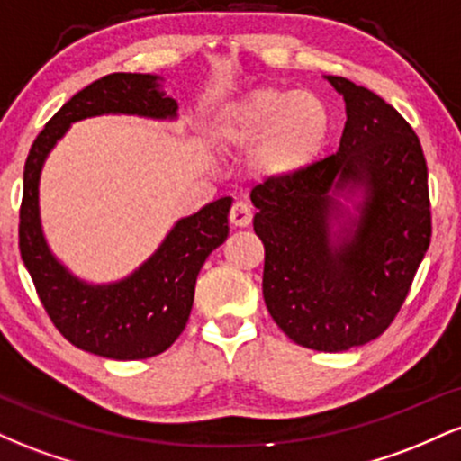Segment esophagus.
Here are the masks:
<instances>
[{
  "label": "esophagus",
  "mask_w": 461,
  "mask_h": 461,
  "mask_svg": "<svg viewBox=\"0 0 461 461\" xmlns=\"http://www.w3.org/2000/svg\"><path fill=\"white\" fill-rule=\"evenodd\" d=\"M253 214H251V208L245 203V201H236L234 205H231L230 210V223L234 227H247L251 223Z\"/></svg>",
  "instance_id": "34e87169"
}]
</instances>
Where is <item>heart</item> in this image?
Wrapping results in <instances>:
<instances>
[{"mask_svg":"<svg viewBox=\"0 0 461 461\" xmlns=\"http://www.w3.org/2000/svg\"><path fill=\"white\" fill-rule=\"evenodd\" d=\"M219 136L227 145L260 140L256 167L267 177H294L319 162L330 140V114L316 95L262 86L223 110Z\"/></svg>","mask_w":461,"mask_h":461,"instance_id":"obj_1","label":"heart"}]
</instances>
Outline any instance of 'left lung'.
<instances>
[{
  "instance_id": "1",
  "label": "left lung",
  "mask_w": 461,
  "mask_h": 461,
  "mask_svg": "<svg viewBox=\"0 0 461 461\" xmlns=\"http://www.w3.org/2000/svg\"><path fill=\"white\" fill-rule=\"evenodd\" d=\"M333 156L251 190L264 242V303L279 330L314 351L362 347L388 330L431 240L420 140L390 104L347 77ZM354 203V212L341 203Z\"/></svg>"
}]
</instances>
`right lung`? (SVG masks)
Here are the masks:
<instances>
[{
    "mask_svg": "<svg viewBox=\"0 0 461 461\" xmlns=\"http://www.w3.org/2000/svg\"><path fill=\"white\" fill-rule=\"evenodd\" d=\"M102 114L177 119V102L151 73H113L73 95L36 136L23 171L21 260L58 331L82 351L108 359H145L167 351L186 327L197 275L230 234L231 197H221L171 227L160 247L128 277L91 284L73 275L47 245L41 225L43 164L73 123Z\"/></svg>",
    "mask_w": 461,
    "mask_h": 461,
    "instance_id": "add662e5",
    "label": "right lung"
}]
</instances>
